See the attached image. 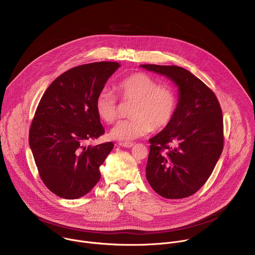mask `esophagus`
<instances>
[{"label":"esophagus","instance_id":"1","mask_svg":"<svg viewBox=\"0 0 255 255\" xmlns=\"http://www.w3.org/2000/svg\"><path fill=\"white\" fill-rule=\"evenodd\" d=\"M121 146L126 147V148H131L132 146H134V143L133 142H120L119 143Z\"/></svg>","mask_w":255,"mask_h":255}]
</instances>
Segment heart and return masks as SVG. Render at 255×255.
<instances>
[{
  "label": "heart",
  "instance_id": "heart-1",
  "mask_svg": "<svg viewBox=\"0 0 255 255\" xmlns=\"http://www.w3.org/2000/svg\"><path fill=\"white\" fill-rule=\"evenodd\" d=\"M120 98L130 108L132 118L118 122L111 130L112 138L130 141L148 134L152 129L162 130L172 121L178 105L175 91L145 72H134L123 78L117 85ZM98 116L106 123L115 122L120 115V105L109 89H102L96 97Z\"/></svg>",
  "mask_w": 255,
  "mask_h": 255
}]
</instances>
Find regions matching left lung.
Wrapping results in <instances>:
<instances>
[{"label":"left lung","instance_id":"8db88e82","mask_svg":"<svg viewBox=\"0 0 255 255\" xmlns=\"http://www.w3.org/2000/svg\"><path fill=\"white\" fill-rule=\"evenodd\" d=\"M141 66L171 79L179 90L172 121L149 139L146 178L165 199L190 197L206 184L223 151L220 103L207 85L183 67Z\"/></svg>","mask_w":255,"mask_h":255}]
</instances>
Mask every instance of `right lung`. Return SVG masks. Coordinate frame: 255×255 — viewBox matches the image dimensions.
<instances>
[{
    "instance_id": "obj_1",
    "label": "right lung",
    "mask_w": 255,
    "mask_h": 255,
    "mask_svg": "<svg viewBox=\"0 0 255 255\" xmlns=\"http://www.w3.org/2000/svg\"><path fill=\"white\" fill-rule=\"evenodd\" d=\"M119 66L100 61L68 69L50 84L36 109L29 144L43 184L60 198H81L100 180V166L114 143H85L105 133L95 100Z\"/></svg>"
}]
</instances>
